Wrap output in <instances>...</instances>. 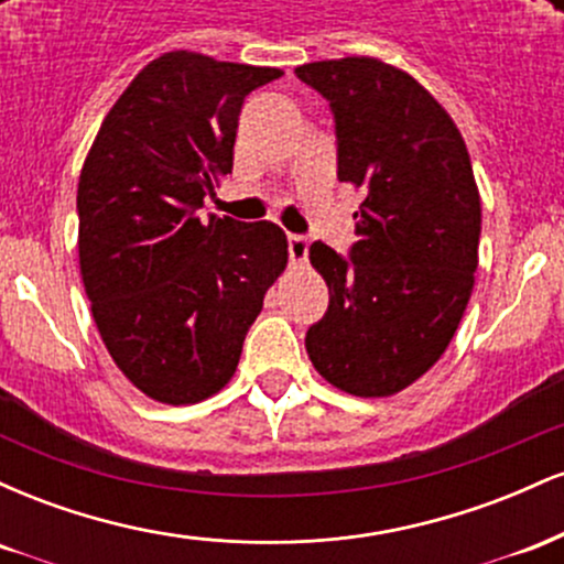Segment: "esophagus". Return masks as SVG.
<instances>
[{"mask_svg":"<svg viewBox=\"0 0 564 564\" xmlns=\"http://www.w3.org/2000/svg\"><path fill=\"white\" fill-rule=\"evenodd\" d=\"M307 251H310V238L307 236H300V232H291V236H289V257H291V262H294V264L307 262Z\"/></svg>","mask_w":564,"mask_h":564,"instance_id":"34e87169","label":"esophagus"}]
</instances>
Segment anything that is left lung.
Listing matches in <instances>:
<instances>
[{
    "label": "left lung",
    "mask_w": 564,
    "mask_h": 564,
    "mask_svg": "<svg viewBox=\"0 0 564 564\" xmlns=\"http://www.w3.org/2000/svg\"><path fill=\"white\" fill-rule=\"evenodd\" d=\"M294 74L332 108L336 177L366 193L347 257L310 246L328 310L304 347L334 387L387 398L437 364L467 310L480 246L471 161L451 116L403 70L341 57Z\"/></svg>",
    "instance_id": "left-lung-1"
}]
</instances>
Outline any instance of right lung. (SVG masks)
I'll list each match as a JSON object with an SVG mask.
<instances>
[{
    "instance_id": "add662e5",
    "label": "right lung",
    "mask_w": 564,
    "mask_h": 564,
    "mask_svg": "<svg viewBox=\"0 0 564 564\" xmlns=\"http://www.w3.org/2000/svg\"><path fill=\"white\" fill-rule=\"evenodd\" d=\"M283 70L166 53L134 76L76 193L79 264L113 364L159 403L228 384L264 291L286 268L273 223L200 217L232 172L243 100Z\"/></svg>"
}]
</instances>
